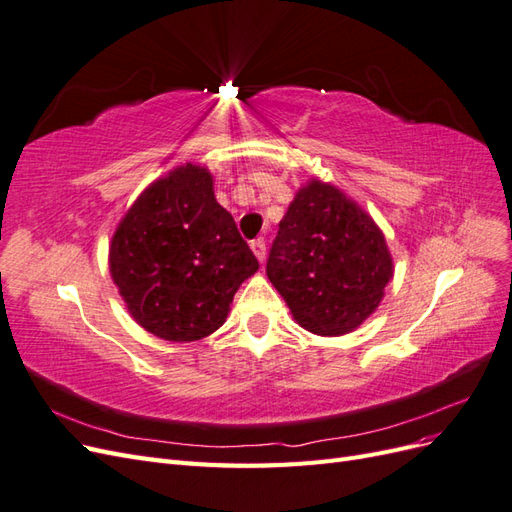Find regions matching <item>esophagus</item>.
Returning <instances> with one entry per match:
<instances>
[{"label": "esophagus", "instance_id": "esophagus-1", "mask_svg": "<svg viewBox=\"0 0 512 512\" xmlns=\"http://www.w3.org/2000/svg\"><path fill=\"white\" fill-rule=\"evenodd\" d=\"M250 247H252V252L256 254V258L262 262L265 260V256H267V243H265V239H254L252 243H250Z\"/></svg>", "mask_w": 512, "mask_h": 512}]
</instances>
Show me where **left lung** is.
Instances as JSON below:
<instances>
[{"label":"left lung","mask_w":512,"mask_h":512,"mask_svg":"<svg viewBox=\"0 0 512 512\" xmlns=\"http://www.w3.org/2000/svg\"><path fill=\"white\" fill-rule=\"evenodd\" d=\"M267 275L303 329L344 335L380 305L393 260L359 205L333 185L312 181L280 222Z\"/></svg>","instance_id":"left-lung-1"}]
</instances>
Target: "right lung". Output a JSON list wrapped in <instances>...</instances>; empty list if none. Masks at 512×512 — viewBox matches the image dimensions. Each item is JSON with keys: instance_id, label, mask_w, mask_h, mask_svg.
<instances>
[{"instance_id": "1", "label": "right lung", "mask_w": 512, "mask_h": 512, "mask_svg": "<svg viewBox=\"0 0 512 512\" xmlns=\"http://www.w3.org/2000/svg\"><path fill=\"white\" fill-rule=\"evenodd\" d=\"M258 260L218 205L207 168L185 164L138 196L111 243V275L130 314L168 342L220 329Z\"/></svg>"}]
</instances>
